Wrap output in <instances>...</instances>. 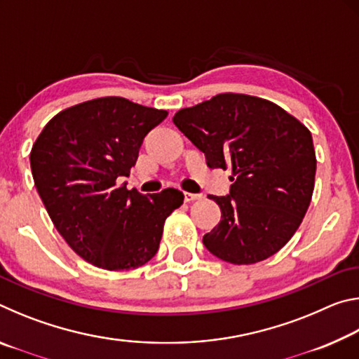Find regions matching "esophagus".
<instances>
[{"mask_svg":"<svg viewBox=\"0 0 359 359\" xmlns=\"http://www.w3.org/2000/svg\"><path fill=\"white\" fill-rule=\"evenodd\" d=\"M203 198V194H198V193H188L184 191V201L185 203H191V201H196V199Z\"/></svg>","mask_w":359,"mask_h":359,"instance_id":"obj_1","label":"esophagus"}]
</instances>
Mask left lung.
Masks as SVG:
<instances>
[{
  "instance_id": "obj_1",
  "label": "left lung",
  "mask_w": 359,
  "mask_h": 359,
  "mask_svg": "<svg viewBox=\"0 0 359 359\" xmlns=\"http://www.w3.org/2000/svg\"><path fill=\"white\" fill-rule=\"evenodd\" d=\"M172 121L209 168L233 171L226 196H210L222 220L204 234L205 248L231 264H253L280 250L312 199L311 131L274 102L239 93L180 109Z\"/></svg>"
}]
</instances>
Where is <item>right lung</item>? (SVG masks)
<instances>
[{
  "label": "right lung",
  "instance_id": "obj_1",
  "mask_svg": "<svg viewBox=\"0 0 359 359\" xmlns=\"http://www.w3.org/2000/svg\"><path fill=\"white\" fill-rule=\"evenodd\" d=\"M168 117L118 96L72 106L41 131L29 154L34 185L63 239L107 271L155 257L165 220L184 203L175 188L145 196L118 185L136 165L150 130Z\"/></svg>",
  "mask_w": 359,
  "mask_h": 359
}]
</instances>
